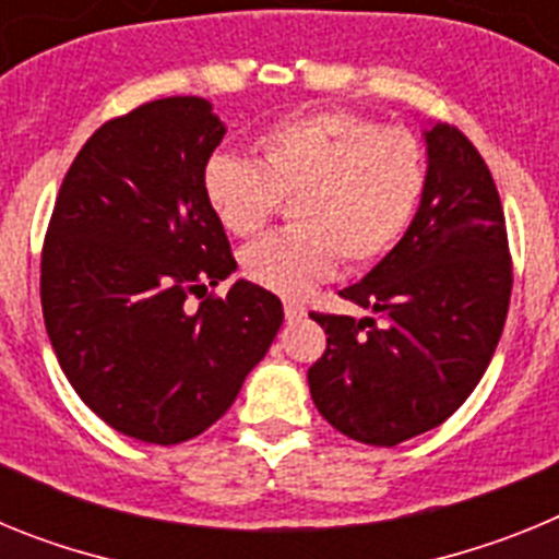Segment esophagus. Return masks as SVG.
Here are the masks:
<instances>
[{
  "label": "esophagus",
  "mask_w": 559,
  "mask_h": 559,
  "mask_svg": "<svg viewBox=\"0 0 559 559\" xmlns=\"http://www.w3.org/2000/svg\"><path fill=\"white\" fill-rule=\"evenodd\" d=\"M283 308H285V319H288V322H299V319L305 316V305L299 302V299H285Z\"/></svg>",
  "instance_id": "1"
}]
</instances>
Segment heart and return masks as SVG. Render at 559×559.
<instances>
[{"label": "heart", "instance_id": "obj_1", "mask_svg": "<svg viewBox=\"0 0 559 559\" xmlns=\"http://www.w3.org/2000/svg\"><path fill=\"white\" fill-rule=\"evenodd\" d=\"M257 162L218 153L204 195L229 235L263 229L283 199L296 226L246 246L240 269L276 294H302L338 265L378 263L406 235L426 190L414 133L349 108L290 114L254 142Z\"/></svg>", "mask_w": 559, "mask_h": 559}]
</instances>
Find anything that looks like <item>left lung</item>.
Returning <instances> with one entry per match:
<instances>
[{
	"mask_svg": "<svg viewBox=\"0 0 559 559\" xmlns=\"http://www.w3.org/2000/svg\"><path fill=\"white\" fill-rule=\"evenodd\" d=\"M428 173L406 235L341 290L369 316L310 313L328 349L310 397L335 431L392 448L442 426L478 386L501 338L512 260L481 153L453 126L426 131Z\"/></svg>",
	"mask_w": 559,
	"mask_h": 559,
	"instance_id": "8db88e82",
	"label": "left lung"
}]
</instances>
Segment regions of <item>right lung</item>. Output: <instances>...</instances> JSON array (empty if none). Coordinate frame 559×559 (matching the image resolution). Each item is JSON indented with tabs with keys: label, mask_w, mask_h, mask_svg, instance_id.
Returning <instances> with one entry per match:
<instances>
[{
	"label": "right lung",
	"mask_w": 559,
	"mask_h": 559,
	"mask_svg": "<svg viewBox=\"0 0 559 559\" xmlns=\"http://www.w3.org/2000/svg\"><path fill=\"white\" fill-rule=\"evenodd\" d=\"M224 133L204 97L114 117L63 176L44 237V324L63 374L103 423L151 445L218 423L283 324V302L246 280L206 296L237 269L204 195Z\"/></svg>",
	"instance_id": "add662e5"
}]
</instances>
